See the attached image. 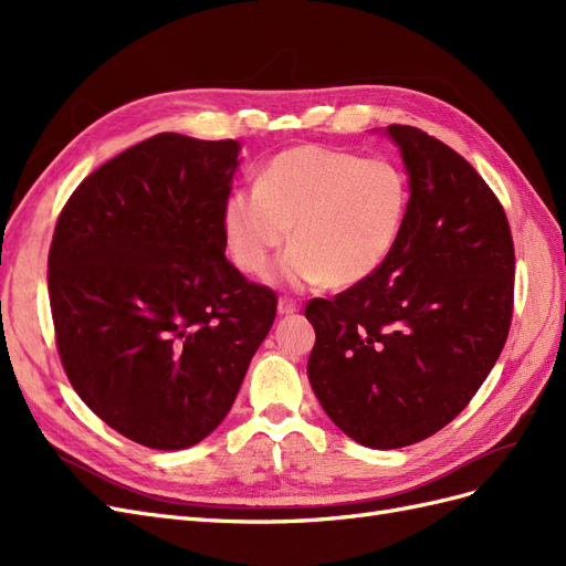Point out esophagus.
Returning a JSON list of instances; mask_svg holds the SVG:
<instances>
[{
	"mask_svg": "<svg viewBox=\"0 0 566 566\" xmlns=\"http://www.w3.org/2000/svg\"><path fill=\"white\" fill-rule=\"evenodd\" d=\"M295 312H300V304L295 300H290V297L279 300V314L281 316H293Z\"/></svg>",
	"mask_w": 566,
	"mask_h": 566,
	"instance_id": "1",
	"label": "esophagus"
}]
</instances>
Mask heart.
Here are the masks:
<instances>
[{
	"label": "heart",
	"mask_w": 566,
	"mask_h": 566,
	"mask_svg": "<svg viewBox=\"0 0 566 566\" xmlns=\"http://www.w3.org/2000/svg\"><path fill=\"white\" fill-rule=\"evenodd\" d=\"M410 184L399 165L328 146H295L271 158L254 188L233 191L221 212L233 264L260 276L293 229L279 276L293 285L347 287L370 279L399 245Z\"/></svg>",
	"instance_id": "b5f03b06"
}]
</instances>
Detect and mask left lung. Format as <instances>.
Wrapping results in <instances>:
<instances>
[{
  "label": "left lung",
  "mask_w": 566,
  "mask_h": 566,
  "mask_svg": "<svg viewBox=\"0 0 566 566\" xmlns=\"http://www.w3.org/2000/svg\"><path fill=\"white\" fill-rule=\"evenodd\" d=\"M387 134L410 184L401 241L370 279L304 312L316 399L368 449L432 437L470 403L503 352L515 293V245L489 184L418 127Z\"/></svg>",
  "instance_id": "8db88e82"
}]
</instances>
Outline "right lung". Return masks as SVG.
Returning a JSON list of instances; mask_svg holds the SVG:
<instances>
[{"label": "right lung", "instance_id": "add662e5", "mask_svg": "<svg viewBox=\"0 0 566 566\" xmlns=\"http://www.w3.org/2000/svg\"><path fill=\"white\" fill-rule=\"evenodd\" d=\"M238 153L156 134L84 179L56 221L46 279L67 380L148 449H188L227 418L276 318V293L224 254Z\"/></svg>", "mask_w": 566, "mask_h": 566}]
</instances>
